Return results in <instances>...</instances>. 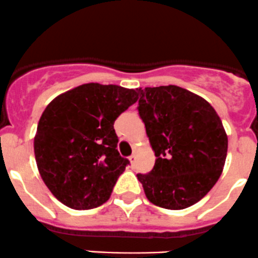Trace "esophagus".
<instances>
[{
  "label": "esophagus",
  "instance_id": "obj_1",
  "mask_svg": "<svg viewBox=\"0 0 258 258\" xmlns=\"http://www.w3.org/2000/svg\"><path fill=\"white\" fill-rule=\"evenodd\" d=\"M129 160H130V164L134 165V164H135V155H134V154L130 155V157H129Z\"/></svg>",
  "mask_w": 258,
  "mask_h": 258
}]
</instances>
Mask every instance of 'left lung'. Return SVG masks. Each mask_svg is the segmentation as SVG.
I'll list each match as a JSON object with an SVG mask.
<instances>
[{"mask_svg":"<svg viewBox=\"0 0 258 258\" xmlns=\"http://www.w3.org/2000/svg\"><path fill=\"white\" fill-rule=\"evenodd\" d=\"M138 111L155 159L137 174L149 202L184 210L202 200L223 170L228 139L207 100L175 85L138 89Z\"/></svg>","mask_w":258,"mask_h":258,"instance_id":"1","label":"left lung"}]
</instances>
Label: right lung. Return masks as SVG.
Wrapping results in <instances>:
<instances>
[{"label": "right lung", "instance_id": "right-lung-1", "mask_svg": "<svg viewBox=\"0 0 258 258\" xmlns=\"http://www.w3.org/2000/svg\"><path fill=\"white\" fill-rule=\"evenodd\" d=\"M138 100L134 89L84 84L56 96L34 139L43 183L62 205L91 210L110 198L129 160L119 154L114 121Z\"/></svg>", "mask_w": 258, "mask_h": 258}]
</instances>
